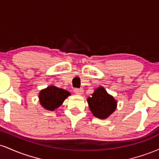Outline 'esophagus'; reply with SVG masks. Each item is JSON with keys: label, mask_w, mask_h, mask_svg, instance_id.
Masks as SVG:
<instances>
[{"label": "esophagus", "mask_w": 159, "mask_h": 159, "mask_svg": "<svg viewBox=\"0 0 159 159\" xmlns=\"http://www.w3.org/2000/svg\"><path fill=\"white\" fill-rule=\"evenodd\" d=\"M74 92L78 95H82L84 93V90L82 88H75L74 90Z\"/></svg>", "instance_id": "1"}]
</instances>
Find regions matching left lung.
<instances>
[{
    "label": "left lung",
    "mask_w": 159,
    "mask_h": 159,
    "mask_svg": "<svg viewBox=\"0 0 159 159\" xmlns=\"http://www.w3.org/2000/svg\"><path fill=\"white\" fill-rule=\"evenodd\" d=\"M87 102L93 114L99 119H106L116 107V100L102 87L95 90L90 97L87 98Z\"/></svg>",
    "instance_id": "1"
}]
</instances>
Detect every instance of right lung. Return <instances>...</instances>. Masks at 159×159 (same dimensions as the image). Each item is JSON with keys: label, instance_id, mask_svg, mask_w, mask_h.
Instances as JSON below:
<instances>
[{"label": "right lung", "instance_id": "right-lung-1", "mask_svg": "<svg viewBox=\"0 0 159 159\" xmlns=\"http://www.w3.org/2000/svg\"><path fill=\"white\" fill-rule=\"evenodd\" d=\"M69 96H70V93L67 90L55 86H48L39 92V102L45 109L54 111L61 106Z\"/></svg>", "mask_w": 159, "mask_h": 159}]
</instances>
